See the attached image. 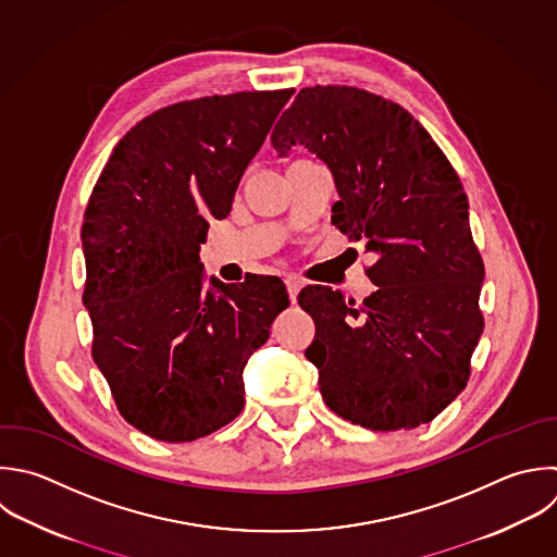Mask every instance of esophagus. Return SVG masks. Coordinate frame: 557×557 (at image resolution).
<instances>
[{
  "instance_id": "esophagus-1",
  "label": "esophagus",
  "mask_w": 557,
  "mask_h": 557,
  "mask_svg": "<svg viewBox=\"0 0 557 557\" xmlns=\"http://www.w3.org/2000/svg\"><path fill=\"white\" fill-rule=\"evenodd\" d=\"M285 285H287V292H289V300H292V302H296L298 292L305 287V283H302L300 278H296V276H289V278L285 281Z\"/></svg>"
}]
</instances>
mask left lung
Returning a JSON list of instances; mask_svg holds the SVG:
<instances>
[{"instance_id": "obj_1", "label": "left lung", "mask_w": 557, "mask_h": 557, "mask_svg": "<svg viewBox=\"0 0 557 557\" xmlns=\"http://www.w3.org/2000/svg\"><path fill=\"white\" fill-rule=\"evenodd\" d=\"M272 146H305L331 170V222L376 255L361 305L320 285L298 296L320 337L305 357L324 403L372 431L431 422L466 387L483 331L485 272L459 176L403 107L355 87L302 89Z\"/></svg>"}]
</instances>
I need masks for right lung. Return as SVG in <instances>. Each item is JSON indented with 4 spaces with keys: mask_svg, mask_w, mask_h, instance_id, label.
<instances>
[{
    "mask_svg": "<svg viewBox=\"0 0 557 557\" xmlns=\"http://www.w3.org/2000/svg\"><path fill=\"white\" fill-rule=\"evenodd\" d=\"M242 91L178 102L115 146L83 224L94 359L120 413L161 442H194L244 409V368L289 307L276 276L205 289L200 244L292 98Z\"/></svg>",
    "mask_w": 557,
    "mask_h": 557,
    "instance_id": "add662e5",
    "label": "right lung"
}]
</instances>
